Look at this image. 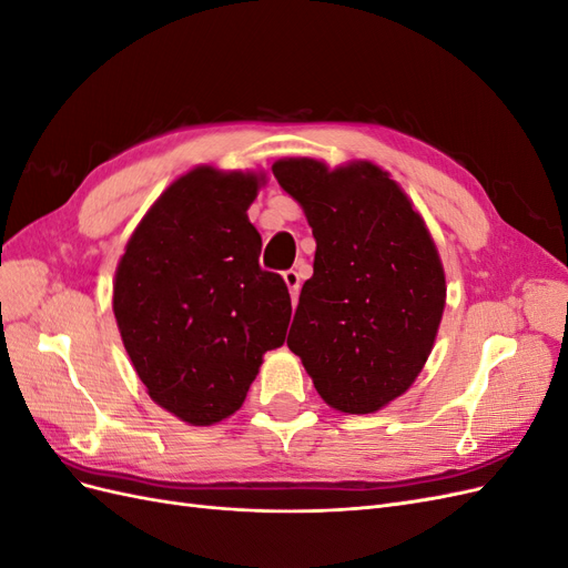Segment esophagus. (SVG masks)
<instances>
[{"label": "esophagus", "mask_w": 568, "mask_h": 568, "mask_svg": "<svg viewBox=\"0 0 568 568\" xmlns=\"http://www.w3.org/2000/svg\"><path fill=\"white\" fill-rule=\"evenodd\" d=\"M284 282H286V286H288V291H291V298L296 301V296H298V291H301V272L298 270H286L284 272Z\"/></svg>", "instance_id": "esophagus-1"}]
</instances>
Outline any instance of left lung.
Returning <instances> with one entry per match:
<instances>
[{"mask_svg": "<svg viewBox=\"0 0 568 568\" xmlns=\"http://www.w3.org/2000/svg\"><path fill=\"white\" fill-rule=\"evenodd\" d=\"M272 173L303 205L317 242L286 346L326 405L369 415L403 395L432 355L445 307L434 239L369 161L329 170L284 159Z\"/></svg>", "mask_w": 568, "mask_h": 568, "instance_id": "obj_1", "label": "left lung"}]
</instances>
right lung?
Returning a JSON list of instances; mask_svg holds the SVG:
<instances>
[{"instance_id": "add662e5", "label": "right lung", "mask_w": 568, "mask_h": 568, "mask_svg": "<svg viewBox=\"0 0 568 568\" xmlns=\"http://www.w3.org/2000/svg\"><path fill=\"white\" fill-rule=\"evenodd\" d=\"M261 180L194 168L151 205L115 270L123 346L151 400L186 424L234 415L286 336L288 288L257 263L246 215Z\"/></svg>"}]
</instances>
